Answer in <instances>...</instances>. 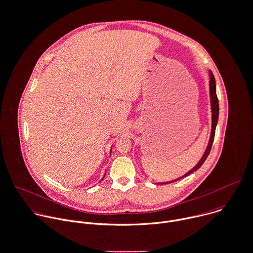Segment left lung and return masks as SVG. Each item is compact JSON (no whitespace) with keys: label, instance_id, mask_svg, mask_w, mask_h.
<instances>
[{"label":"left lung","instance_id":"left-lung-1","mask_svg":"<svg viewBox=\"0 0 253 253\" xmlns=\"http://www.w3.org/2000/svg\"><path fill=\"white\" fill-rule=\"evenodd\" d=\"M211 76V80H210V96H211V104H212V130H211V136H210V140H209V143H208V146H207V149L203 155V157L201 158V160L198 162V164L192 169H190L188 172H186L183 176L175 179V180H172V181H169V182H165L166 183H170V182H173V181H176L188 174H190L191 172L195 171L196 169L200 168L203 163L205 162L206 158L208 157L210 151H211V148H212V145H213V141H214V137H215V130H216V126H217V123H218V118H219V100H218V97H217V93H216V82H215V78L213 76V74L211 73L210 74ZM160 184H164L163 183H160Z\"/></svg>","mask_w":253,"mask_h":253}]
</instances>
